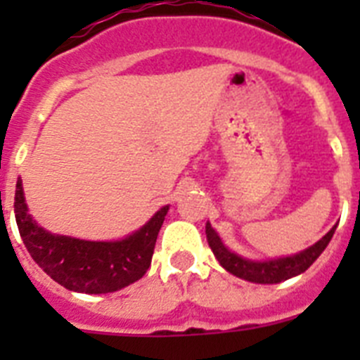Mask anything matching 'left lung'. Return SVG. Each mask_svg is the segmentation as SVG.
<instances>
[{"instance_id": "1", "label": "left lung", "mask_w": 360, "mask_h": 360, "mask_svg": "<svg viewBox=\"0 0 360 360\" xmlns=\"http://www.w3.org/2000/svg\"><path fill=\"white\" fill-rule=\"evenodd\" d=\"M337 225H333L317 243H314L308 249L301 250L292 256L274 257V259H249L240 254L232 252L227 245L221 241L218 236V232L212 229V225H205V234H207L209 247H211L212 254L219 262V265L224 266L227 272H231L236 278L245 279L250 283H259V285H274V283L287 281V279L295 278V276L303 274L304 270L316 262L317 257L323 254V250L328 247L330 240H332L333 232H335Z\"/></svg>"}]
</instances>
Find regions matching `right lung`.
I'll return each mask as SVG.
<instances>
[{
  "label": "right lung",
  "instance_id": "right-lung-1",
  "mask_svg": "<svg viewBox=\"0 0 360 360\" xmlns=\"http://www.w3.org/2000/svg\"><path fill=\"white\" fill-rule=\"evenodd\" d=\"M169 205L158 209L139 231L122 240L90 241L52 234L32 218L18 178L15 224L32 259L61 287L81 294H108L139 281L151 265L158 231Z\"/></svg>",
  "mask_w": 360,
  "mask_h": 360
}]
</instances>
